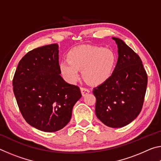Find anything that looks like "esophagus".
I'll return each mask as SVG.
<instances>
[{
    "label": "esophagus",
    "mask_w": 161,
    "mask_h": 161,
    "mask_svg": "<svg viewBox=\"0 0 161 161\" xmlns=\"http://www.w3.org/2000/svg\"><path fill=\"white\" fill-rule=\"evenodd\" d=\"M80 90H81V94H82V96H83V97L86 96V94H88L89 93V92H90V91H89L88 89L84 88V87H81V88H80Z\"/></svg>",
    "instance_id": "obj_1"
}]
</instances>
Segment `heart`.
I'll use <instances>...</instances> for the list:
<instances>
[{
  "label": "heart",
  "mask_w": 161,
  "mask_h": 161,
  "mask_svg": "<svg viewBox=\"0 0 161 161\" xmlns=\"http://www.w3.org/2000/svg\"><path fill=\"white\" fill-rule=\"evenodd\" d=\"M67 61L59 64L62 77L69 83L74 84L82 69L84 80L91 85L104 84L112 77L118 56L110 48L100 46L80 45L71 49L67 53Z\"/></svg>",
  "instance_id": "obj_1"
}]
</instances>
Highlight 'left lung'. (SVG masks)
<instances>
[{
  "label": "left lung",
  "mask_w": 161,
  "mask_h": 161,
  "mask_svg": "<svg viewBox=\"0 0 161 161\" xmlns=\"http://www.w3.org/2000/svg\"><path fill=\"white\" fill-rule=\"evenodd\" d=\"M118 47V62L109 80L94 89L95 113L106 126L120 128L140 114L145 97L148 77L140 57L123 40L112 37Z\"/></svg>",
  "instance_id": "obj_1"
}]
</instances>
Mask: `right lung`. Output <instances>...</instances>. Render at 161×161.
I'll return each mask as SVG.
<instances>
[{
    "label": "right lung",
    "mask_w": 161,
    "mask_h": 161,
    "mask_svg": "<svg viewBox=\"0 0 161 161\" xmlns=\"http://www.w3.org/2000/svg\"><path fill=\"white\" fill-rule=\"evenodd\" d=\"M60 74L59 46L52 44L27 53L13 77V92L22 115L42 131L63 129L81 97L79 86L66 82Z\"/></svg>",
    "instance_id": "add662e5"
}]
</instances>
